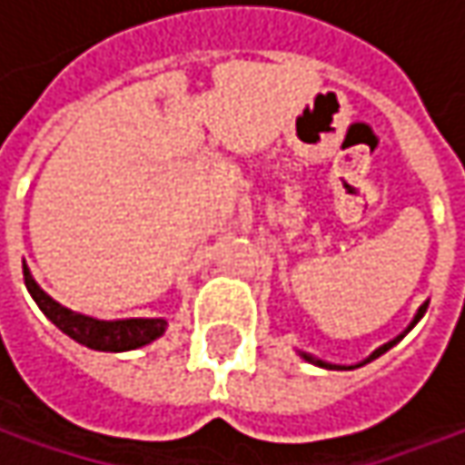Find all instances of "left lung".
Instances as JSON below:
<instances>
[{"label":"left lung","mask_w":465,"mask_h":465,"mask_svg":"<svg viewBox=\"0 0 465 465\" xmlns=\"http://www.w3.org/2000/svg\"><path fill=\"white\" fill-rule=\"evenodd\" d=\"M426 307H429V304H423V307H420V310H418V315H415L413 325H415V322H418V320H420V317H423V312H426ZM413 325H411V328H413ZM400 339H402V336H400ZM400 339H397V341H400ZM397 341H389V344H383L381 349H376V351H373V354H371V357H368V362H371V360H376V357H379V354H383V351H386V349L391 347V344H397ZM304 360H310V362H315V365H322V368H336V365H328V362H322V360H315V357H312V354H304Z\"/></svg>","instance_id":"left-lung-1"}]
</instances>
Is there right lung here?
Listing matches in <instances>:
<instances>
[{"label":"right lung","instance_id":"obj_1","mask_svg":"<svg viewBox=\"0 0 465 465\" xmlns=\"http://www.w3.org/2000/svg\"><path fill=\"white\" fill-rule=\"evenodd\" d=\"M23 281H25L28 293L34 296V302L39 304V310L50 317L63 333H68L74 341H79L84 347L97 349V351H126V349L145 347L166 331V320H161V317H153V320H145V317L94 320V317L71 312L36 285L25 264H23Z\"/></svg>","mask_w":465,"mask_h":465}]
</instances>
